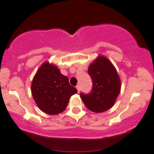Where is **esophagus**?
I'll list each match as a JSON object with an SVG mask.
<instances>
[{"label":"esophagus","mask_w":154,"mask_h":154,"mask_svg":"<svg viewBox=\"0 0 154 154\" xmlns=\"http://www.w3.org/2000/svg\"><path fill=\"white\" fill-rule=\"evenodd\" d=\"M76 88H77V91H78V92H79V91H80V86H79V85H77V86H76Z\"/></svg>","instance_id":"1"}]
</instances>
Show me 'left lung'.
Here are the masks:
<instances>
[{
    "label": "left lung",
    "instance_id": "8db88e82",
    "mask_svg": "<svg viewBox=\"0 0 154 154\" xmlns=\"http://www.w3.org/2000/svg\"><path fill=\"white\" fill-rule=\"evenodd\" d=\"M88 73L92 80V88L88 94L80 93V97L91 111H106L114 105L120 93L119 74L109 60L103 56L97 57L90 65Z\"/></svg>",
    "mask_w": 154,
    "mask_h": 154
}]
</instances>
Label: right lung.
<instances>
[{
  "label": "right lung",
  "instance_id": "add662e5",
  "mask_svg": "<svg viewBox=\"0 0 154 154\" xmlns=\"http://www.w3.org/2000/svg\"><path fill=\"white\" fill-rule=\"evenodd\" d=\"M32 94L38 108L48 115L64 111L71 95L77 90L70 85L68 78L54 65L45 63L32 80Z\"/></svg>",
  "mask_w": 154,
  "mask_h": 154
}]
</instances>
